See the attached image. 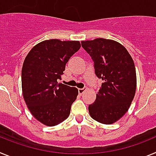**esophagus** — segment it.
<instances>
[{"label": "esophagus", "mask_w": 156, "mask_h": 156, "mask_svg": "<svg viewBox=\"0 0 156 156\" xmlns=\"http://www.w3.org/2000/svg\"><path fill=\"white\" fill-rule=\"evenodd\" d=\"M85 90H86V88H80V89H78V91H79V94L80 95L84 93Z\"/></svg>", "instance_id": "34e87169"}]
</instances>
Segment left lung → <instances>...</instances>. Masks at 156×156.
<instances>
[{
	"label": "left lung",
	"instance_id": "obj_1",
	"mask_svg": "<svg viewBox=\"0 0 156 156\" xmlns=\"http://www.w3.org/2000/svg\"><path fill=\"white\" fill-rule=\"evenodd\" d=\"M94 63L95 74L102 79L96 99L88 107L92 119L112 124L129 109L137 87L133 58L125 47L113 40L97 38L81 41Z\"/></svg>",
	"mask_w": 156,
	"mask_h": 156
}]
</instances>
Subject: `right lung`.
I'll return each mask as SVG.
<instances>
[{
  "label": "right lung",
  "instance_id": "right-lung-1",
  "mask_svg": "<svg viewBox=\"0 0 156 156\" xmlns=\"http://www.w3.org/2000/svg\"><path fill=\"white\" fill-rule=\"evenodd\" d=\"M80 41H44L32 48L22 69L23 98L31 114L45 126L61 123L70 114L78 89L58 83Z\"/></svg>",
  "mask_w": 156,
  "mask_h": 156
}]
</instances>
